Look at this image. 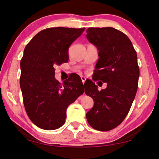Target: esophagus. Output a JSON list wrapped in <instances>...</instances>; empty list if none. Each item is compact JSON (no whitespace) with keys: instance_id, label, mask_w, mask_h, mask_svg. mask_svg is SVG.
<instances>
[{"instance_id":"obj_1","label":"esophagus","mask_w":159,"mask_h":159,"mask_svg":"<svg viewBox=\"0 0 159 159\" xmlns=\"http://www.w3.org/2000/svg\"><path fill=\"white\" fill-rule=\"evenodd\" d=\"M80 79H81L82 82H83V84H84L85 82V80H86V78L84 77V76H81V77H80Z\"/></svg>"}]
</instances>
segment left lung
I'll list each match as a JSON object with an SVG mask.
<instances>
[{"label": "left lung", "instance_id": "1", "mask_svg": "<svg viewBox=\"0 0 159 159\" xmlns=\"http://www.w3.org/2000/svg\"><path fill=\"white\" fill-rule=\"evenodd\" d=\"M86 33L99 51L94 80L107 83L99 91L92 80L85 81V93L94 101L86 118L95 130L108 131L120 125L130 111L138 87V57L129 38L117 29L91 27Z\"/></svg>", "mask_w": 159, "mask_h": 159}]
</instances>
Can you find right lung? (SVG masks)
<instances>
[{
	"instance_id": "obj_1",
	"label": "right lung",
	"mask_w": 159,
	"mask_h": 159,
	"mask_svg": "<svg viewBox=\"0 0 159 159\" xmlns=\"http://www.w3.org/2000/svg\"><path fill=\"white\" fill-rule=\"evenodd\" d=\"M85 28H48L26 45L20 61V88L29 118L43 130H55L66 120V109L84 93L79 75L62 84L55 79V66L67 62L69 48Z\"/></svg>"
}]
</instances>
